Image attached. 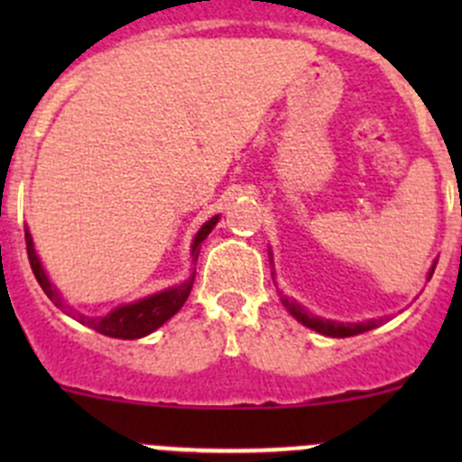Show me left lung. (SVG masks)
Returning <instances> with one entry per match:
<instances>
[{
	"label": "left lung",
	"mask_w": 462,
	"mask_h": 462,
	"mask_svg": "<svg viewBox=\"0 0 462 462\" xmlns=\"http://www.w3.org/2000/svg\"><path fill=\"white\" fill-rule=\"evenodd\" d=\"M433 268L436 265H431L430 270V279L433 274ZM283 306L288 309V313L292 315L297 321H301L304 326H309V328L318 330L321 335H328V337H351V335H360L365 333V330H371L375 328L377 321H360V324H342V321H330V319H321V318H315L313 313H309V310L304 309V306L297 304L295 300H288V297H282Z\"/></svg>",
	"instance_id": "obj_1"
}]
</instances>
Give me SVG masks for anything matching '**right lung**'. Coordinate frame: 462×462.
Wrapping results in <instances>:
<instances>
[{"mask_svg": "<svg viewBox=\"0 0 462 462\" xmlns=\"http://www.w3.org/2000/svg\"><path fill=\"white\" fill-rule=\"evenodd\" d=\"M217 221H218V217H212L209 221H205V226L197 232V236H194V244H192L194 261H197V257H199V245H201L205 241V236L212 232V227L217 226ZM24 232H26V250H29V261H31L32 274H35L37 283H40L42 291L46 292V297H49V300L53 301L60 310H64L67 315L76 318L80 324L88 326V328L106 335V337L138 339V337H144V335L153 333L158 326L165 324L167 319L174 318V315L183 309V304L188 301V297H189V291H192L194 274L188 279V282L179 283V286H171V288H167V291L156 292V295H149V297H144V300L134 301V304L118 306V309H114L109 315H105V318H87V315L76 313L71 306L64 304V300L60 297L58 288L49 282L44 268H42L40 257H37V253H35V245H32L29 227H26Z\"/></svg>", "mask_w": 462, "mask_h": 462, "instance_id": "obj_1", "label": "right lung"}]
</instances>
